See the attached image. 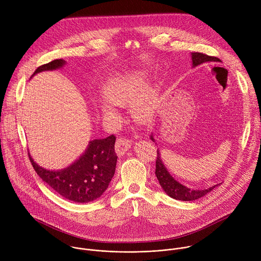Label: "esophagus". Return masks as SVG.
Instances as JSON below:
<instances>
[{"label": "esophagus", "mask_w": 261, "mask_h": 261, "mask_svg": "<svg viewBox=\"0 0 261 261\" xmlns=\"http://www.w3.org/2000/svg\"><path fill=\"white\" fill-rule=\"evenodd\" d=\"M131 141L125 138H118L116 142V152L119 157H122L131 147Z\"/></svg>", "instance_id": "1"}]
</instances>
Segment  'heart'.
<instances>
[{"instance_id": "1", "label": "heart", "mask_w": 261, "mask_h": 261, "mask_svg": "<svg viewBox=\"0 0 261 261\" xmlns=\"http://www.w3.org/2000/svg\"><path fill=\"white\" fill-rule=\"evenodd\" d=\"M147 84V74L136 71L108 80L103 86L106 99L99 103L101 114L116 120V105L131 103V114L135 122L146 124L154 120L158 110L159 90L155 85Z\"/></svg>"}]
</instances>
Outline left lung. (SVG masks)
<instances>
[{"instance_id": "left-lung-1", "label": "left lung", "mask_w": 261, "mask_h": 261, "mask_svg": "<svg viewBox=\"0 0 261 261\" xmlns=\"http://www.w3.org/2000/svg\"><path fill=\"white\" fill-rule=\"evenodd\" d=\"M191 59H192V67L195 68L197 66H200L202 64L205 63H212V62H220V60L218 58L215 57H210L200 53H192L191 54ZM151 139L153 141H155L153 134L151 135ZM156 176L159 180V184L162 187V189L165 191V193L170 196L173 199L176 200H181V201H193L196 200L204 195H206L207 193H210L211 191H213L215 188H217L218 186H220V184L214 185L210 188H205V189H192L187 187L182 184H180L179 181H177L167 170V168L165 167L161 156H160V152L159 150L157 151V160H156Z\"/></svg>"}]
</instances>
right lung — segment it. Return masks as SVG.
I'll list each match as a JSON object with an SVG mask.
<instances>
[{"mask_svg": "<svg viewBox=\"0 0 261 261\" xmlns=\"http://www.w3.org/2000/svg\"><path fill=\"white\" fill-rule=\"evenodd\" d=\"M66 62L55 60L36 69L37 73L64 67ZM31 77V79H32ZM115 135L91 140L83 155L69 166L60 170L46 169L37 164L29 153L31 163L41 179L64 198L87 203L99 198L108 188L117 165Z\"/></svg>", "mask_w": 261, "mask_h": 261, "instance_id": "obj_1", "label": "right lung"}]
</instances>
